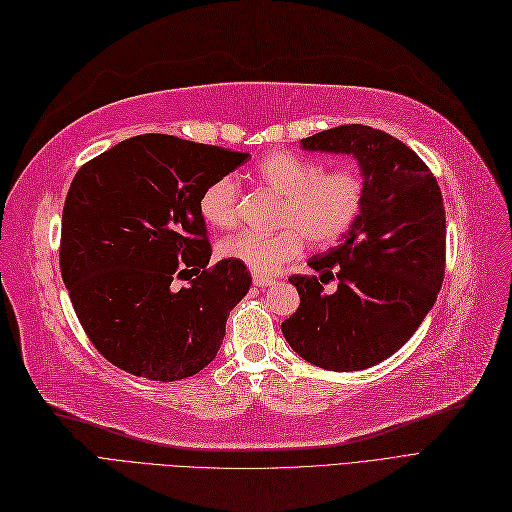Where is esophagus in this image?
I'll return each instance as SVG.
<instances>
[{
	"mask_svg": "<svg viewBox=\"0 0 512 512\" xmlns=\"http://www.w3.org/2000/svg\"><path fill=\"white\" fill-rule=\"evenodd\" d=\"M253 283H255V287H261V289H266V287H272L276 280L274 278H270V276H259V274H255V278H253Z\"/></svg>",
	"mask_w": 512,
	"mask_h": 512,
	"instance_id": "obj_1",
	"label": "esophagus"
}]
</instances>
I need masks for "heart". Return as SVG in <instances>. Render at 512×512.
<instances>
[{"mask_svg":"<svg viewBox=\"0 0 512 512\" xmlns=\"http://www.w3.org/2000/svg\"><path fill=\"white\" fill-rule=\"evenodd\" d=\"M253 176L285 195L272 234L244 229L221 242V253L251 272L274 274L283 263L298 257L304 238L315 246L340 240L355 225L366 197V176L357 163H342L323 172L317 161L289 151H274L257 161ZM200 217L217 229H229L240 217V193L232 176L214 178L197 200Z\"/></svg>","mask_w":512,"mask_h":512,"instance_id":"b5f03b06","label":"heart"}]
</instances>
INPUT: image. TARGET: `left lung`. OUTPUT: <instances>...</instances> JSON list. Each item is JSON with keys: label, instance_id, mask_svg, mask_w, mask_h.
<instances>
[{"label": "left lung", "instance_id": "1", "mask_svg": "<svg viewBox=\"0 0 512 512\" xmlns=\"http://www.w3.org/2000/svg\"><path fill=\"white\" fill-rule=\"evenodd\" d=\"M306 151L353 155L366 197L342 242L308 266L333 277L293 274L300 308L280 329L291 349L323 370L355 372L402 349L432 310L444 278L447 221L436 176L398 138L368 125H340L304 138Z\"/></svg>", "mask_w": 512, "mask_h": 512}]
</instances>
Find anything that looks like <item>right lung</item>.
<instances>
[{"label":"right lung","instance_id":"add662e5","mask_svg":"<svg viewBox=\"0 0 512 512\" xmlns=\"http://www.w3.org/2000/svg\"><path fill=\"white\" fill-rule=\"evenodd\" d=\"M246 159L142 134L76 172L63 204L61 276L82 329L110 364L170 383L217 357L229 312L253 280L232 259L206 268L212 246L197 200ZM178 279L192 285L176 290Z\"/></svg>","mask_w":512,"mask_h":512}]
</instances>
